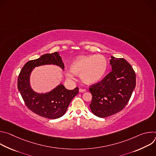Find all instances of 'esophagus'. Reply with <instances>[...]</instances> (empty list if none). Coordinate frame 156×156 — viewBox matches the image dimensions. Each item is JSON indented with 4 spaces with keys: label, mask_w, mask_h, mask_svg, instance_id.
Wrapping results in <instances>:
<instances>
[{
    "label": "esophagus",
    "mask_w": 156,
    "mask_h": 156,
    "mask_svg": "<svg viewBox=\"0 0 156 156\" xmlns=\"http://www.w3.org/2000/svg\"><path fill=\"white\" fill-rule=\"evenodd\" d=\"M79 91H80V93H84V92L86 91V90H85V89H81V88H80V90H79Z\"/></svg>",
    "instance_id": "obj_1"
}]
</instances>
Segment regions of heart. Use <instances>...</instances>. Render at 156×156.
I'll return each instance as SVG.
<instances>
[{
    "mask_svg": "<svg viewBox=\"0 0 156 156\" xmlns=\"http://www.w3.org/2000/svg\"><path fill=\"white\" fill-rule=\"evenodd\" d=\"M107 68V61L101 55H88L78 57L71 65V70L66 69V78L74 80L75 75L87 84L98 82L104 75Z\"/></svg>",
    "mask_w": 156,
    "mask_h": 156,
    "instance_id": "obj_1",
    "label": "heart"
}]
</instances>
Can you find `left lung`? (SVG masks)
<instances>
[{"label": "left lung", "mask_w": 156, "mask_h": 156, "mask_svg": "<svg viewBox=\"0 0 156 156\" xmlns=\"http://www.w3.org/2000/svg\"><path fill=\"white\" fill-rule=\"evenodd\" d=\"M110 57L112 71L89 89L93 96L90 105L91 110L100 118L121 111L128 102L136 86V75L131 65L124 58Z\"/></svg>", "instance_id": "obj_1"}]
</instances>
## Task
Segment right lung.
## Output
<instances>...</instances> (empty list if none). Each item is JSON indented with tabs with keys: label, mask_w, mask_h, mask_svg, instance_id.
Wrapping results in <instances>:
<instances>
[{
	"label": "right lung",
	"mask_w": 156,
	"mask_h": 156,
	"mask_svg": "<svg viewBox=\"0 0 156 156\" xmlns=\"http://www.w3.org/2000/svg\"><path fill=\"white\" fill-rule=\"evenodd\" d=\"M54 65L64 70L62 57L57 52L46 54L39 58L28 61L22 68L18 78V89L27 107L37 115L49 119L63 116L79 88L69 90L60 83L52 90L46 93H38L31 88L30 75L36 66Z\"/></svg>",
	"instance_id": "obj_1"
}]
</instances>
